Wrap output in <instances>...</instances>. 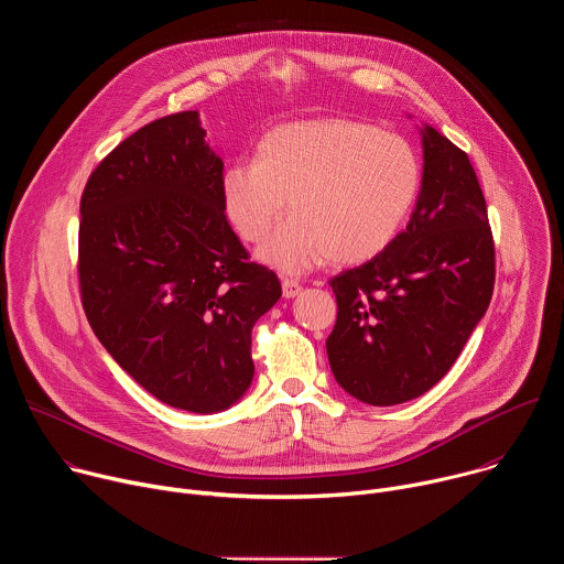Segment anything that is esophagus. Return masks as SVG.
I'll return each instance as SVG.
<instances>
[{
  "mask_svg": "<svg viewBox=\"0 0 564 564\" xmlns=\"http://www.w3.org/2000/svg\"><path fill=\"white\" fill-rule=\"evenodd\" d=\"M281 285H283V296L285 299H294L303 290V285L296 279H288V276L281 281Z\"/></svg>",
  "mask_w": 564,
  "mask_h": 564,
  "instance_id": "obj_1",
  "label": "esophagus"
}]
</instances>
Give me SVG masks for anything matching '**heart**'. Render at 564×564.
Instances as JSON below:
<instances>
[{"mask_svg":"<svg viewBox=\"0 0 564 564\" xmlns=\"http://www.w3.org/2000/svg\"><path fill=\"white\" fill-rule=\"evenodd\" d=\"M422 187L415 147L350 118L292 122L238 158L220 178L223 207L246 243H263L288 207L294 214L261 250L283 272L326 257L337 265L379 257L406 225Z\"/></svg>","mask_w":564,"mask_h":564,"instance_id":"b5f03b06","label":"heart"}]
</instances>
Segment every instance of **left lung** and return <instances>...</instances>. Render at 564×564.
<instances>
[{
  "label": "left lung",
  "mask_w": 564,
  "mask_h": 564,
  "mask_svg": "<svg viewBox=\"0 0 564 564\" xmlns=\"http://www.w3.org/2000/svg\"><path fill=\"white\" fill-rule=\"evenodd\" d=\"M422 135L424 176L406 229L379 257L330 279V368L370 406L431 390L485 316L496 285V243L470 160L433 127Z\"/></svg>",
  "instance_id": "left-lung-1"
}]
</instances>
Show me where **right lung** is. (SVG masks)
<instances>
[{
	"instance_id": "add662e5",
	"label": "right lung",
	"mask_w": 564,
	"mask_h": 564,
	"mask_svg": "<svg viewBox=\"0 0 564 564\" xmlns=\"http://www.w3.org/2000/svg\"><path fill=\"white\" fill-rule=\"evenodd\" d=\"M220 178L198 113L183 111L122 140L79 198L89 326L147 392L192 413L243 397L252 328L281 296L279 276L229 227Z\"/></svg>"
}]
</instances>
